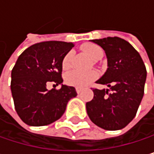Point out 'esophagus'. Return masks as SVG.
I'll return each instance as SVG.
<instances>
[{
    "instance_id": "34e87169",
    "label": "esophagus",
    "mask_w": 154,
    "mask_h": 154,
    "mask_svg": "<svg viewBox=\"0 0 154 154\" xmlns=\"http://www.w3.org/2000/svg\"><path fill=\"white\" fill-rule=\"evenodd\" d=\"M76 91H77V94H80V93H81V91H82V89H81V88H78V87H77V88H76Z\"/></svg>"
}]
</instances>
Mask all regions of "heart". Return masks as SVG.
I'll return each instance as SVG.
<instances>
[{
  "label": "heart",
  "mask_w": 154,
  "mask_h": 154,
  "mask_svg": "<svg viewBox=\"0 0 154 154\" xmlns=\"http://www.w3.org/2000/svg\"><path fill=\"white\" fill-rule=\"evenodd\" d=\"M81 49L84 52H85L90 58L94 60H100L103 55V51L101 47L93 43H85L84 44ZM73 60V54L71 51H69L62 59V69L67 70L71 68ZM98 74L94 70L87 71V72H80L77 70H73L67 73L65 77V81L69 85L76 86V87H84L90 84L92 81L96 79Z\"/></svg>",
  "instance_id": "b5f03b06"
}]
</instances>
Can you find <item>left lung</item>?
<instances>
[{"mask_svg": "<svg viewBox=\"0 0 154 154\" xmlns=\"http://www.w3.org/2000/svg\"><path fill=\"white\" fill-rule=\"evenodd\" d=\"M92 42L105 51L108 69L96 83L109 89L93 88L94 98L86 103V111L96 126L119 130L136 117L144 93L146 69L138 51L122 38L114 36Z\"/></svg>", "mask_w": 154, "mask_h": 154, "instance_id": "obj_1", "label": "left lung"}]
</instances>
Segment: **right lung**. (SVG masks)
<instances>
[{
    "label": "right lung",
    "instance_id": "1",
    "mask_svg": "<svg viewBox=\"0 0 154 154\" xmlns=\"http://www.w3.org/2000/svg\"><path fill=\"white\" fill-rule=\"evenodd\" d=\"M73 43L46 41L26 49L11 71V89L15 109L29 126H46L58 120L69 101L77 96L73 86L48 90L47 84H61L62 59Z\"/></svg>",
    "mask_w": 154,
    "mask_h": 154
}]
</instances>
